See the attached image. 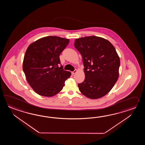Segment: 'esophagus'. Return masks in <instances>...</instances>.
Here are the masks:
<instances>
[{
  "mask_svg": "<svg viewBox=\"0 0 145 145\" xmlns=\"http://www.w3.org/2000/svg\"><path fill=\"white\" fill-rule=\"evenodd\" d=\"M77 72V69H75L74 71H72L71 72V74H76V72Z\"/></svg>",
  "mask_w": 145,
  "mask_h": 145,
  "instance_id": "obj_1",
  "label": "esophagus"
}]
</instances>
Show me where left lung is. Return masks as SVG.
<instances>
[{
    "label": "left lung",
    "mask_w": 145,
    "mask_h": 145,
    "mask_svg": "<svg viewBox=\"0 0 145 145\" xmlns=\"http://www.w3.org/2000/svg\"><path fill=\"white\" fill-rule=\"evenodd\" d=\"M74 47L82 56L85 79L78 84L81 93L91 99L106 95L119 78L120 61L108 40L95 36L76 39Z\"/></svg>",
    "instance_id": "8db88e82"
}]
</instances>
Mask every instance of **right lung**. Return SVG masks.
Returning <instances> with one entry per match:
<instances>
[{
    "label": "right lung",
    "instance_id": "1",
    "mask_svg": "<svg viewBox=\"0 0 145 145\" xmlns=\"http://www.w3.org/2000/svg\"><path fill=\"white\" fill-rule=\"evenodd\" d=\"M68 39L57 36L40 38L28 46L25 54L23 70L34 91L51 97L59 92L71 72L60 66L59 55L67 46Z\"/></svg>",
    "mask_w": 145,
    "mask_h": 145
}]
</instances>
